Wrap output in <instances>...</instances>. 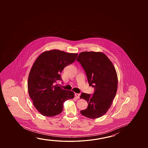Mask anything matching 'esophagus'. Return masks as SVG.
<instances>
[{"instance_id":"esophagus-1","label":"esophagus","mask_w":148,"mask_h":148,"mask_svg":"<svg viewBox=\"0 0 148 148\" xmlns=\"http://www.w3.org/2000/svg\"><path fill=\"white\" fill-rule=\"evenodd\" d=\"M75 97H76L77 99H79V97H80V95L79 94H78V93H75Z\"/></svg>"}]
</instances>
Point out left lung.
<instances>
[{
  "mask_svg": "<svg viewBox=\"0 0 148 148\" xmlns=\"http://www.w3.org/2000/svg\"><path fill=\"white\" fill-rule=\"evenodd\" d=\"M76 60L85 70L89 86L95 88L93 95L82 93L87 108L81 110L84 116L97 119L106 114L112 106L118 88V76L112 61L102 52L80 53Z\"/></svg>",
  "mask_w": 148,
  "mask_h": 148,
  "instance_id": "left-lung-1",
  "label": "left lung"
}]
</instances>
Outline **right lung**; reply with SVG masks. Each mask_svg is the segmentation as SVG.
<instances>
[{"mask_svg": "<svg viewBox=\"0 0 148 148\" xmlns=\"http://www.w3.org/2000/svg\"><path fill=\"white\" fill-rule=\"evenodd\" d=\"M77 55L52 49L42 53L34 61L28 76V90L34 107L42 115H58L62 112L64 102L74 97L73 91L62 89L55 83L62 80L61 72Z\"/></svg>", "mask_w": 148, "mask_h": 148, "instance_id": "add662e5", "label": "right lung"}]
</instances>
